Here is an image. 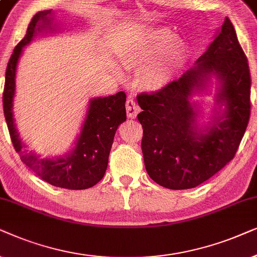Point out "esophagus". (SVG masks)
<instances>
[{
  "mask_svg": "<svg viewBox=\"0 0 257 257\" xmlns=\"http://www.w3.org/2000/svg\"><path fill=\"white\" fill-rule=\"evenodd\" d=\"M125 107H126V114H128V117L129 118H136V116H138V112L140 111V108H139L138 103H136L134 97H129L128 100H126Z\"/></svg>",
  "mask_w": 257,
  "mask_h": 257,
  "instance_id": "1",
  "label": "esophagus"
}]
</instances>
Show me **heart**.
<instances>
[{"label": "heart", "instance_id": "1", "mask_svg": "<svg viewBox=\"0 0 257 257\" xmlns=\"http://www.w3.org/2000/svg\"><path fill=\"white\" fill-rule=\"evenodd\" d=\"M186 56V47L174 34L157 30L129 47L122 62L126 68L142 69L140 82L147 90L161 91L172 83Z\"/></svg>", "mask_w": 257, "mask_h": 257}]
</instances>
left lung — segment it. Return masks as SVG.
Returning a JSON list of instances; mask_svg holds the SVG:
<instances>
[{"mask_svg": "<svg viewBox=\"0 0 257 257\" xmlns=\"http://www.w3.org/2000/svg\"><path fill=\"white\" fill-rule=\"evenodd\" d=\"M215 78L214 108L204 121L202 101ZM142 153L150 179L174 190L210 179L234 159L250 115L248 60L229 20L190 69L168 87L138 96Z\"/></svg>", "mask_w": 257, "mask_h": 257, "instance_id": "left-lung-1", "label": "left lung"}]
</instances>
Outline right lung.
Here are the masks:
<instances>
[{
	"mask_svg": "<svg viewBox=\"0 0 257 257\" xmlns=\"http://www.w3.org/2000/svg\"><path fill=\"white\" fill-rule=\"evenodd\" d=\"M54 19L51 9L37 13L29 23L26 36L14 49L6 71L3 110L14 148L33 172L51 186L71 190L88 189L100 182L104 176L115 133L118 125L126 119L125 94L123 91L111 96L89 100L80 134L71 150L62 156L42 159L35 153H28L27 146L20 138L14 118L16 71L23 48L41 34L56 32L60 25L54 22Z\"/></svg>",
	"mask_w": 257,
	"mask_h": 257,
	"instance_id": "right-lung-1",
	"label": "right lung"
}]
</instances>
